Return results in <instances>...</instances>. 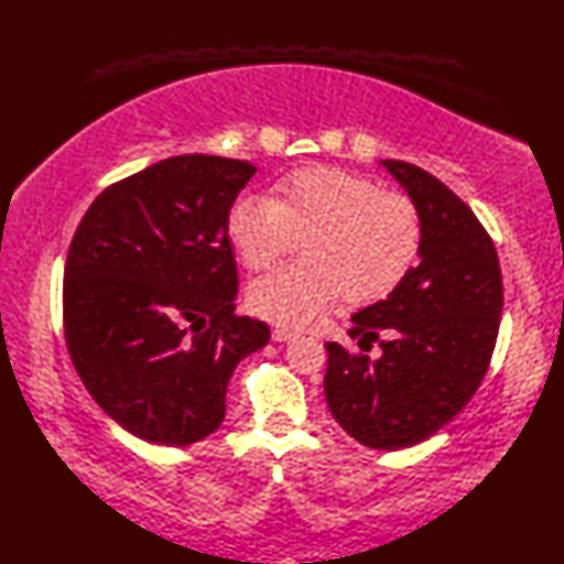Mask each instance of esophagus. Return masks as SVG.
Returning <instances> with one entry per match:
<instances>
[{"label": "esophagus", "instance_id": "obj_1", "mask_svg": "<svg viewBox=\"0 0 564 564\" xmlns=\"http://www.w3.org/2000/svg\"><path fill=\"white\" fill-rule=\"evenodd\" d=\"M271 337H273V341L285 344V341H293V339L297 337V334H295V332H291V329H285V327H275Z\"/></svg>", "mask_w": 564, "mask_h": 564}]
</instances>
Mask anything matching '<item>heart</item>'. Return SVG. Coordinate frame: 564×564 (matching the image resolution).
Wrapping results in <instances>:
<instances>
[{"label":"heart","mask_w":564,"mask_h":564,"mask_svg":"<svg viewBox=\"0 0 564 564\" xmlns=\"http://www.w3.org/2000/svg\"><path fill=\"white\" fill-rule=\"evenodd\" d=\"M225 227L249 271L273 267L303 239L305 261L247 291L251 313L283 327H307L341 295L351 305L382 301L406 281L424 245L422 213L410 196L337 166L297 170L271 198H237Z\"/></svg>","instance_id":"1"}]
</instances>
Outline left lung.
<instances>
[{
    "label": "left lung",
    "instance_id": "obj_1",
    "mask_svg": "<svg viewBox=\"0 0 564 564\" xmlns=\"http://www.w3.org/2000/svg\"><path fill=\"white\" fill-rule=\"evenodd\" d=\"M380 164L422 213V254L398 291L351 317L361 351L387 337L378 361L327 341L325 398L358 443L400 451L436 434L480 388L505 291L492 237L470 206L414 164Z\"/></svg>",
    "mask_w": 564,
    "mask_h": 564
}]
</instances>
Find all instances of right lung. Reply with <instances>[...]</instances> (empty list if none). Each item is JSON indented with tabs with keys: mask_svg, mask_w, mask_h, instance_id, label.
I'll return each instance as SVG.
<instances>
[{
	"mask_svg": "<svg viewBox=\"0 0 564 564\" xmlns=\"http://www.w3.org/2000/svg\"><path fill=\"white\" fill-rule=\"evenodd\" d=\"M257 166L178 154L104 188L77 227L63 285L65 341L84 388L130 434L188 446L225 419L245 356L271 339L235 315L227 213Z\"/></svg>",
	"mask_w": 564,
	"mask_h": 564,
	"instance_id": "obj_1",
	"label": "right lung"
}]
</instances>
